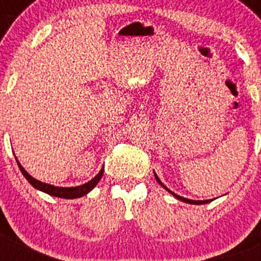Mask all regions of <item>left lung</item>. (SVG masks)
I'll return each mask as SVG.
<instances>
[{
	"label": "left lung",
	"mask_w": 261,
	"mask_h": 261,
	"mask_svg": "<svg viewBox=\"0 0 261 261\" xmlns=\"http://www.w3.org/2000/svg\"><path fill=\"white\" fill-rule=\"evenodd\" d=\"M154 177H155V180H157V181H158V184H160V186L162 187V188H165V189H166V191L169 192L170 194H172V196H174L175 198L180 199V201H182V202H186V203H191V204H203V203H208V202H211V201H213V199H206V201H194V199H188V198H184V197L179 196V194H176V193H174V192H171V191H170V189L167 188L166 186H165L164 182L161 181V180H160V177L157 176V174H155V172H154Z\"/></svg>",
	"instance_id": "left-lung-1"
}]
</instances>
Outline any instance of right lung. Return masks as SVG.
Listing matches in <instances>:
<instances>
[{
	"label": "right lung",
	"instance_id": "obj_1",
	"mask_svg": "<svg viewBox=\"0 0 261 261\" xmlns=\"http://www.w3.org/2000/svg\"><path fill=\"white\" fill-rule=\"evenodd\" d=\"M16 162H18V166H19V169H20L21 174H23L24 176H25V179L31 182L32 187H35L36 189L43 192V193H47V194H50V196H54V197H59V198L73 199V198H80V197L86 196L89 192H91L92 189L96 187V184L99 182V180L101 179V176H103V174H104V167H101V170L99 171V174H97L94 179H91L90 181L85 182V184H82V186L55 187V186H51V184H46V182H42V181H40V180L35 179L33 176H31V175H29L28 172L24 170V167L21 166L20 162H19L18 160H16Z\"/></svg>",
	"mask_w": 261,
	"mask_h": 261
}]
</instances>
